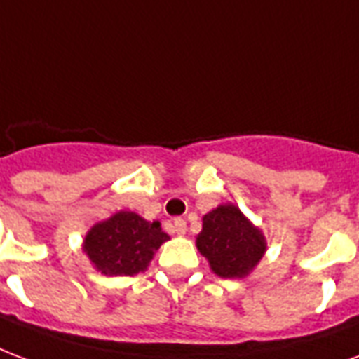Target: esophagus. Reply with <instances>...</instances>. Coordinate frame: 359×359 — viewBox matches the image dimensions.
I'll return each instance as SVG.
<instances>
[{
  "instance_id": "esophagus-1",
  "label": "esophagus",
  "mask_w": 359,
  "mask_h": 359,
  "mask_svg": "<svg viewBox=\"0 0 359 359\" xmlns=\"http://www.w3.org/2000/svg\"><path fill=\"white\" fill-rule=\"evenodd\" d=\"M174 233L180 234V236H183V234L187 233V223H185V219L174 221Z\"/></svg>"
}]
</instances>
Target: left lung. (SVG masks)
<instances>
[{"label": "left lung", "mask_w": 359, "mask_h": 359, "mask_svg": "<svg viewBox=\"0 0 359 359\" xmlns=\"http://www.w3.org/2000/svg\"><path fill=\"white\" fill-rule=\"evenodd\" d=\"M198 252L221 278H244L266 250L265 236L234 204H221L202 217Z\"/></svg>", "instance_id": "obj_1"}]
</instances>
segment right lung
<instances>
[{"mask_svg": "<svg viewBox=\"0 0 359 359\" xmlns=\"http://www.w3.org/2000/svg\"><path fill=\"white\" fill-rule=\"evenodd\" d=\"M168 238L158 221L121 210L88 231L83 252L106 276H134L149 266L155 252Z\"/></svg>", "mask_w": 359, "mask_h": 359, "instance_id": "obj_1", "label": "right lung"}]
</instances>
